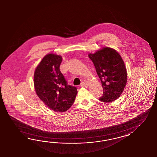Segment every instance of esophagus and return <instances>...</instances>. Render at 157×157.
<instances>
[{
	"instance_id": "1",
	"label": "esophagus",
	"mask_w": 157,
	"mask_h": 157,
	"mask_svg": "<svg viewBox=\"0 0 157 157\" xmlns=\"http://www.w3.org/2000/svg\"><path fill=\"white\" fill-rule=\"evenodd\" d=\"M87 85H88V84H87V82H82L81 83V86L82 87H86V86H87Z\"/></svg>"
}]
</instances>
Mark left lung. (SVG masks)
<instances>
[{
	"label": "left lung",
	"instance_id": "left-lung-1",
	"mask_svg": "<svg viewBox=\"0 0 157 157\" xmlns=\"http://www.w3.org/2000/svg\"><path fill=\"white\" fill-rule=\"evenodd\" d=\"M89 57L95 66L103 88V94L99 100L110 102L117 100L123 93L127 81L124 63L115 49L103 48Z\"/></svg>",
	"mask_w": 157,
	"mask_h": 157
}]
</instances>
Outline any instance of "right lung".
Here are the masks:
<instances>
[{"label": "right lung", "mask_w": 157, "mask_h": 157, "mask_svg": "<svg viewBox=\"0 0 157 157\" xmlns=\"http://www.w3.org/2000/svg\"><path fill=\"white\" fill-rule=\"evenodd\" d=\"M62 57L50 53L45 56L36 68L34 85L40 99L50 109L64 112L74 104L77 89L67 84L60 70Z\"/></svg>", "instance_id": "right-lung-1"}]
</instances>
